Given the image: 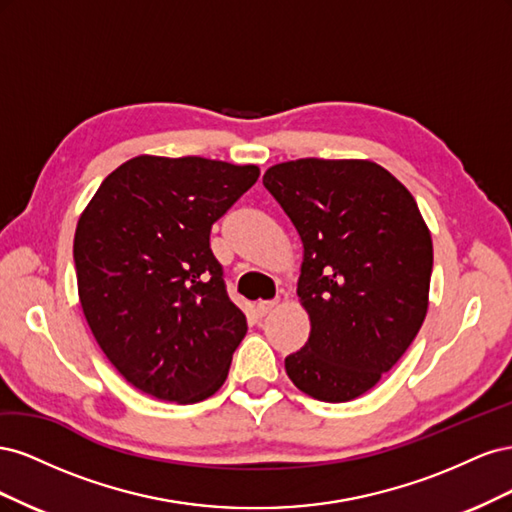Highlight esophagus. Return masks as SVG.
<instances>
[{
  "mask_svg": "<svg viewBox=\"0 0 512 512\" xmlns=\"http://www.w3.org/2000/svg\"><path fill=\"white\" fill-rule=\"evenodd\" d=\"M277 307V303L275 301H258L256 305H254V312L260 316V318H265V316H269L273 309Z\"/></svg>",
  "mask_w": 512,
  "mask_h": 512,
  "instance_id": "1",
  "label": "esophagus"
}]
</instances>
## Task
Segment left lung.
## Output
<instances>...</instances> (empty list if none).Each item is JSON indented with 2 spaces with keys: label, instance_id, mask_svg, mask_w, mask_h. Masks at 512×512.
<instances>
[{
  "label": "left lung",
  "instance_id": "1",
  "mask_svg": "<svg viewBox=\"0 0 512 512\" xmlns=\"http://www.w3.org/2000/svg\"><path fill=\"white\" fill-rule=\"evenodd\" d=\"M262 183L303 243L297 294L312 331L286 374L329 404L361 397L425 320L431 232L406 185L371 160H290Z\"/></svg>",
  "mask_w": 512,
  "mask_h": 512
}]
</instances>
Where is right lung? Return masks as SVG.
Here are the masks:
<instances>
[{"label": "right lung", "instance_id": "add662e5", "mask_svg": "<svg viewBox=\"0 0 512 512\" xmlns=\"http://www.w3.org/2000/svg\"><path fill=\"white\" fill-rule=\"evenodd\" d=\"M256 164L136 156L108 175L74 232L76 284L98 346L138 391L196 404L220 391L247 333L209 235Z\"/></svg>", "mask_w": 512, "mask_h": 512}]
</instances>
